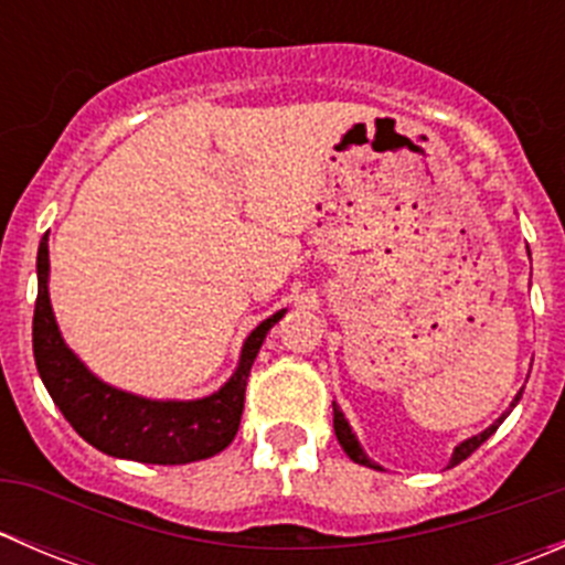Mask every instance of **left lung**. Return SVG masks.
<instances>
[{"label":"left lung","mask_w":565,"mask_h":565,"mask_svg":"<svg viewBox=\"0 0 565 565\" xmlns=\"http://www.w3.org/2000/svg\"><path fill=\"white\" fill-rule=\"evenodd\" d=\"M520 396H522V393H520ZM520 396L514 398V404L520 402ZM514 404H511V407H514ZM505 415H509V413H505ZM505 415H503V418H505ZM503 418L494 420V424L489 426L487 431H481V435L470 437V440H465V443H461V446H457V451H454V457H451V467H454V465H459V461H465L467 457H470L472 451H476V448H481V443H487L489 437H492L494 431H498V426L503 424ZM333 429H335V437H339L341 448H344V451H347V457H350L352 461H358V465L374 467V465H372V459H366V454L361 451V446H358V440H355V435H352L350 424H347L344 415H341V409L335 407V404H333Z\"/></svg>","instance_id":"1"}]
</instances>
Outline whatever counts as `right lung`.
I'll return each instance as SVG.
<instances>
[{
    "label": "right lung",
    "instance_id": "right-lung-1",
    "mask_svg": "<svg viewBox=\"0 0 565 565\" xmlns=\"http://www.w3.org/2000/svg\"><path fill=\"white\" fill-rule=\"evenodd\" d=\"M284 317L273 315L243 344L241 366L218 393L196 402H152L100 383L62 341L49 300V243L38 250V300L32 350L43 385L67 424L98 451L145 465H188L215 457L237 435L246 385L265 333Z\"/></svg>",
    "mask_w": 565,
    "mask_h": 565
}]
</instances>
